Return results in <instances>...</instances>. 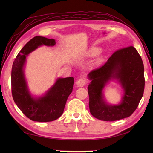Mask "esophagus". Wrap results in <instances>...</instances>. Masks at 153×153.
I'll return each instance as SVG.
<instances>
[{
  "mask_svg": "<svg viewBox=\"0 0 153 153\" xmlns=\"http://www.w3.org/2000/svg\"><path fill=\"white\" fill-rule=\"evenodd\" d=\"M85 84H86V81L85 79H80L79 80H77V82H76L77 86L79 87H82L85 85Z\"/></svg>",
  "mask_w": 153,
  "mask_h": 153,
  "instance_id": "esophagus-1",
  "label": "esophagus"
}]
</instances>
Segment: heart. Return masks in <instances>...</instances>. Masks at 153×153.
I'll use <instances>...</instances> for the list:
<instances>
[{"label":"heart","instance_id":"1","mask_svg":"<svg viewBox=\"0 0 153 153\" xmlns=\"http://www.w3.org/2000/svg\"><path fill=\"white\" fill-rule=\"evenodd\" d=\"M101 51V48H99V47H92L89 50V51L87 52V56H90V57H93L95 56L96 55L99 54ZM103 62V58L102 56H99L96 59V60L94 62V65L95 66H99L100 64H101Z\"/></svg>","mask_w":153,"mask_h":153}]
</instances>
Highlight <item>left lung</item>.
Returning <instances> with one entry per match:
<instances>
[{
  "label": "left lung",
  "instance_id": "left-lung-1",
  "mask_svg": "<svg viewBox=\"0 0 153 153\" xmlns=\"http://www.w3.org/2000/svg\"><path fill=\"white\" fill-rule=\"evenodd\" d=\"M89 110L95 118L112 122L130 116L143 95L144 66L140 55L132 47L116 51L106 62L88 74ZM116 80L123 89L122 100L118 105L106 102L103 90L110 80Z\"/></svg>",
  "mask_w": 153,
  "mask_h": 153
}]
</instances>
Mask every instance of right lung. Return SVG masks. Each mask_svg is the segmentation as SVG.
<instances>
[{"instance_id":"1","label":"right lung","mask_w":153,"mask_h":153,"mask_svg":"<svg viewBox=\"0 0 153 153\" xmlns=\"http://www.w3.org/2000/svg\"><path fill=\"white\" fill-rule=\"evenodd\" d=\"M53 39L36 36L25 45L12 64L11 74L13 99L19 110L35 122H47L58 119L62 114L67 99L72 92L74 77L57 78L54 85L42 96L34 97L29 90L25 77L26 58L31 52L43 45L53 47Z\"/></svg>"}]
</instances>
